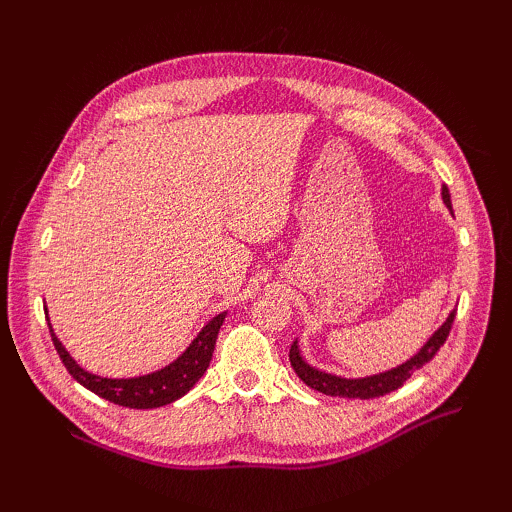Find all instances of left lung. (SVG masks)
<instances>
[{
  "instance_id": "left-lung-1",
  "label": "left lung",
  "mask_w": 512,
  "mask_h": 512,
  "mask_svg": "<svg viewBox=\"0 0 512 512\" xmlns=\"http://www.w3.org/2000/svg\"><path fill=\"white\" fill-rule=\"evenodd\" d=\"M442 202L447 209L453 213L451 209V193L447 189V184H442ZM455 319V308L449 312L447 321H444L440 328L433 332L427 343H424L420 350L413 354L411 358H407L405 363H400L391 369H385V372H378L372 376H361V378H345V376H336L330 372H323L319 367H312L306 358H303L301 350H299V341L295 339L290 347V365L295 369L297 376L306 383L308 387H312L314 391H321L325 396H336V398H361V400H369V398H378L391 394L398 387H402L407 380L413 376L416 369H420L422 365H427L440 347L447 341V336L451 332V325Z\"/></svg>"
}]
</instances>
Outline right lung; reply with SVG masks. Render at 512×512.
<instances>
[{"label": "right lung", "mask_w": 512, "mask_h": 512, "mask_svg": "<svg viewBox=\"0 0 512 512\" xmlns=\"http://www.w3.org/2000/svg\"><path fill=\"white\" fill-rule=\"evenodd\" d=\"M43 310L48 312V308ZM46 319H48L54 350H57L65 369H68L76 383H81L85 389H90L92 394L114 402V405H123L129 409H156L182 398L204 376L206 367L211 363L217 332L222 328L226 312L215 314V317L204 325V328L198 332V336H195L187 350H184L176 361L156 369V372L132 376V378H107L83 369L70 356V352L65 350V345L59 341V336L54 334L48 314Z\"/></svg>", "instance_id": "obj_1"}]
</instances>
